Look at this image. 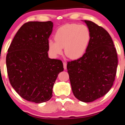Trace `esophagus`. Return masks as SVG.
I'll return each mask as SVG.
<instances>
[{"instance_id":"obj_1","label":"esophagus","mask_w":125,"mask_h":125,"mask_svg":"<svg viewBox=\"0 0 125 125\" xmlns=\"http://www.w3.org/2000/svg\"><path fill=\"white\" fill-rule=\"evenodd\" d=\"M63 65H64V69H65V70L66 69V65H67V64H66V62H63Z\"/></svg>"}]
</instances>
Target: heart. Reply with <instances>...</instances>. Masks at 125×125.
<instances>
[{"label":"heart","instance_id":"b5f03b06","mask_svg":"<svg viewBox=\"0 0 125 125\" xmlns=\"http://www.w3.org/2000/svg\"><path fill=\"white\" fill-rule=\"evenodd\" d=\"M54 40H49L48 48L52 57H57L62 52L71 59L81 57L86 51L90 39V31L85 25L66 24L60 27L54 35Z\"/></svg>","mask_w":125,"mask_h":125}]
</instances>
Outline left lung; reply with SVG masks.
<instances>
[{"instance_id":"left-lung-1","label":"left lung","mask_w":125,"mask_h":125,"mask_svg":"<svg viewBox=\"0 0 125 125\" xmlns=\"http://www.w3.org/2000/svg\"><path fill=\"white\" fill-rule=\"evenodd\" d=\"M90 33L86 52L68 62L67 70L73 94L90 102L105 95L113 85L117 73V51L109 33L102 27L84 20Z\"/></svg>"}]
</instances>
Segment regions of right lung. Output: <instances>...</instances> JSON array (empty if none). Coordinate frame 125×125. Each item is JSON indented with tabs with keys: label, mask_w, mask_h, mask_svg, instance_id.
Segmentation results:
<instances>
[{
	"label": "right lung",
	"mask_w": 125,
	"mask_h": 125,
	"mask_svg": "<svg viewBox=\"0 0 125 125\" xmlns=\"http://www.w3.org/2000/svg\"><path fill=\"white\" fill-rule=\"evenodd\" d=\"M53 25L51 21L25 23L8 49L6 66L10 83L28 101L42 103L50 100L54 82L64 70L60 60L48 55Z\"/></svg>",
	"instance_id": "right-lung-1"
}]
</instances>
